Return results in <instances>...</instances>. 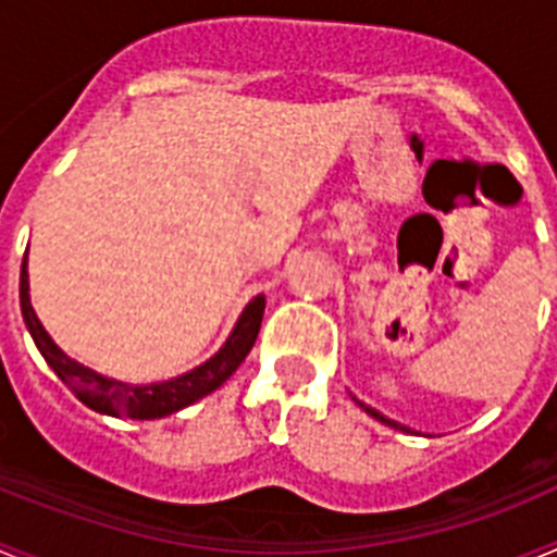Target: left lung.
<instances>
[{"mask_svg": "<svg viewBox=\"0 0 557 557\" xmlns=\"http://www.w3.org/2000/svg\"><path fill=\"white\" fill-rule=\"evenodd\" d=\"M354 401H357V398H354ZM357 405H359V407H362V410H366V412H368V416H373V418H376V421H382V424L393 426V430H401V432H412V430H410V426H401V424H398V421H391V418H387V416H382V412H379V410H373V407L362 405V401H357Z\"/></svg>", "mask_w": 557, "mask_h": 557, "instance_id": "obj_1", "label": "left lung"}]
</instances>
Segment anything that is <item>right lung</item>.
Masks as SVG:
<instances>
[{
  "mask_svg": "<svg viewBox=\"0 0 557 557\" xmlns=\"http://www.w3.org/2000/svg\"><path fill=\"white\" fill-rule=\"evenodd\" d=\"M18 298H22V314L27 323V332L36 339L38 351L47 359V366L58 373L63 385L81 398L83 405L91 407L95 412L113 418H139V421H152V418H164L172 412L184 410L195 405L211 391H218L225 379L243 366L250 348L256 343V334L262 326L264 314V295H256L253 301L243 309L234 332L228 334L225 346L220 348L203 366L191 368V371L172 376L166 382H150V385H127L120 379L102 376L91 368L81 366L77 359L66 357L55 346V339L49 337L47 329L38 321L36 309L29 304V282H27V253L22 259V278H18Z\"/></svg>",
  "mask_w": 557,
  "mask_h": 557,
  "instance_id": "right-lung-1",
  "label": "right lung"
}]
</instances>
